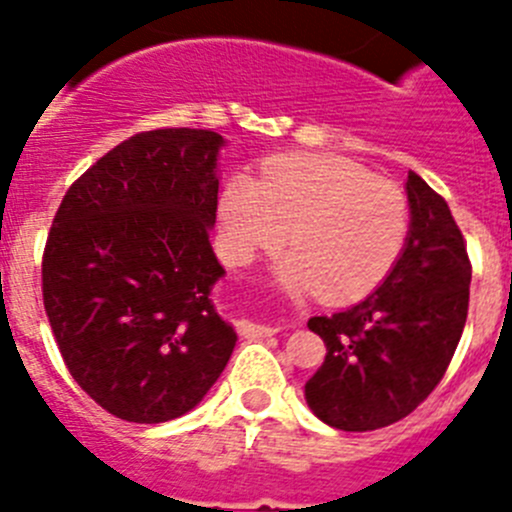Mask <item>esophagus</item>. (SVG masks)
I'll return each instance as SVG.
<instances>
[{"label":"esophagus","mask_w":512,"mask_h":512,"mask_svg":"<svg viewBox=\"0 0 512 512\" xmlns=\"http://www.w3.org/2000/svg\"><path fill=\"white\" fill-rule=\"evenodd\" d=\"M275 326H265V324H252V321H242L239 324V334L245 336V339H262V336H273Z\"/></svg>","instance_id":"34e87169"}]
</instances>
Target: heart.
I'll list each match as a JSON object with an SVG mask.
<instances>
[{"mask_svg": "<svg viewBox=\"0 0 512 512\" xmlns=\"http://www.w3.org/2000/svg\"><path fill=\"white\" fill-rule=\"evenodd\" d=\"M224 252L250 262L288 239L280 265L293 293L319 290L326 301L367 296L400 260L411 232L405 193L393 181L339 155L275 158L260 181L232 176L219 199Z\"/></svg>", "mask_w": 512, "mask_h": 512, "instance_id": "b5f03b06", "label": "heart"}]
</instances>
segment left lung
I'll return each instance as SVG.
<instances>
[{
    "instance_id": "1",
    "label": "left lung",
    "mask_w": 512,
    "mask_h": 512,
    "mask_svg": "<svg viewBox=\"0 0 512 512\" xmlns=\"http://www.w3.org/2000/svg\"><path fill=\"white\" fill-rule=\"evenodd\" d=\"M411 232L395 267L365 301L308 329L324 339V365L306 382V403L342 431H375L431 395L462 339L472 265L449 204L408 173Z\"/></svg>"
}]
</instances>
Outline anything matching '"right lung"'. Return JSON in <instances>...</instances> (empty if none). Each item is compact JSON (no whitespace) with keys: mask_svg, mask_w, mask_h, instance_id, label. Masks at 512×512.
I'll return each mask as SVG.
<instances>
[{"mask_svg":"<svg viewBox=\"0 0 512 512\" xmlns=\"http://www.w3.org/2000/svg\"><path fill=\"white\" fill-rule=\"evenodd\" d=\"M224 137L140 132L63 196L43 252V303L73 380L112 416L163 423L201 403L237 334L211 290Z\"/></svg>","mask_w":512,"mask_h":512,"instance_id":"right-lung-1","label":"right lung"}]
</instances>
